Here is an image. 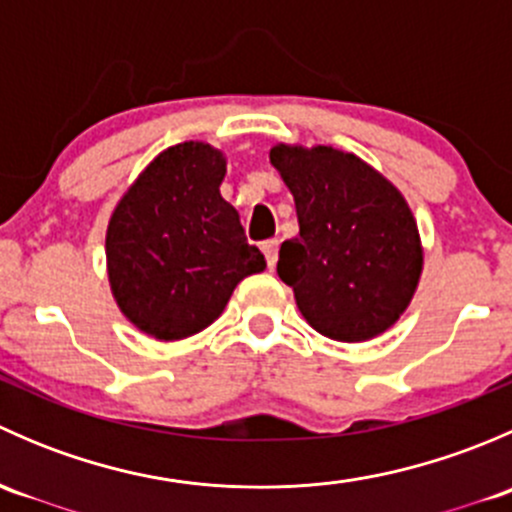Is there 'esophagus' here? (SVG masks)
Returning <instances> with one entry per match:
<instances>
[{
  "label": "esophagus",
  "instance_id": "esophagus-1",
  "mask_svg": "<svg viewBox=\"0 0 512 512\" xmlns=\"http://www.w3.org/2000/svg\"><path fill=\"white\" fill-rule=\"evenodd\" d=\"M277 250H280V242L277 240L262 242V252H265V260H267V267H270V270L277 265Z\"/></svg>",
  "mask_w": 512,
  "mask_h": 512
}]
</instances>
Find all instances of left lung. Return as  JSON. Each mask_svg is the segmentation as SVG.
Segmentation results:
<instances>
[{
    "instance_id": "obj_1",
    "label": "left lung",
    "mask_w": 512,
    "mask_h": 512,
    "mask_svg": "<svg viewBox=\"0 0 512 512\" xmlns=\"http://www.w3.org/2000/svg\"><path fill=\"white\" fill-rule=\"evenodd\" d=\"M270 163L294 195L299 235L280 247L277 275L302 317L337 342L386 332L414 297L421 237L404 195L354 153L275 146Z\"/></svg>"
}]
</instances>
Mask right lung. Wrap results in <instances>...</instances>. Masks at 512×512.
Returning a JSON list of instances; mask_svg holds the SVG:
<instances>
[{"mask_svg":"<svg viewBox=\"0 0 512 512\" xmlns=\"http://www.w3.org/2000/svg\"><path fill=\"white\" fill-rule=\"evenodd\" d=\"M225 156L208 143L170 146L128 188L106 232L108 282L148 337H193L223 314L232 289L267 267L220 195Z\"/></svg>","mask_w":512,"mask_h":512,"instance_id":"obj_1","label":"right lung"}]
</instances>
